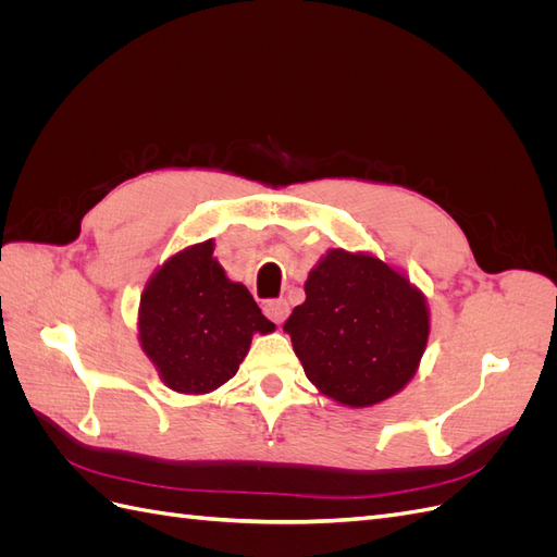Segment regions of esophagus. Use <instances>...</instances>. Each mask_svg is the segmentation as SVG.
I'll return each mask as SVG.
<instances>
[{
	"mask_svg": "<svg viewBox=\"0 0 557 557\" xmlns=\"http://www.w3.org/2000/svg\"><path fill=\"white\" fill-rule=\"evenodd\" d=\"M288 313H290V307L285 299H267L264 301V315L272 318L276 325H281L283 320L288 318Z\"/></svg>",
	"mask_w": 557,
	"mask_h": 557,
	"instance_id": "esophagus-1",
	"label": "esophagus"
}]
</instances>
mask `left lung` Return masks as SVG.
Returning <instances> with one entry per match:
<instances>
[{
    "label": "left lung",
    "mask_w": 557,
    "mask_h": 557,
    "mask_svg": "<svg viewBox=\"0 0 557 557\" xmlns=\"http://www.w3.org/2000/svg\"><path fill=\"white\" fill-rule=\"evenodd\" d=\"M305 293L283 330L320 393L362 409L413 379L430 311L407 276L367 252L332 248L309 272Z\"/></svg>",
    "instance_id": "obj_1"
}]
</instances>
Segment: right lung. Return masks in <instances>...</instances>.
<instances>
[{"instance_id": "1", "label": "right lung", "mask_w": 557, "mask_h": 557, "mask_svg": "<svg viewBox=\"0 0 557 557\" xmlns=\"http://www.w3.org/2000/svg\"><path fill=\"white\" fill-rule=\"evenodd\" d=\"M246 285L225 276L213 242L183 248L150 276L139 307V342L166 387L205 395L237 374L252 334H269Z\"/></svg>"}]
</instances>
